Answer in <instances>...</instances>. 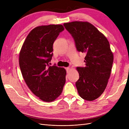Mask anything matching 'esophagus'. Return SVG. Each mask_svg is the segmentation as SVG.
<instances>
[{
  "mask_svg": "<svg viewBox=\"0 0 129 129\" xmlns=\"http://www.w3.org/2000/svg\"><path fill=\"white\" fill-rule=\"evenodd\" d=\"M65 69H66V71H67V73H68V72H69V71L70 70V67H66Z\"/></svg>",
  "mask_w": 129,
  "mask_h": 129,
  "instance_id": "34e87169",
  "label": "esophagus"
}]
</instances>
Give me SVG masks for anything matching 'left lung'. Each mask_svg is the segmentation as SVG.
Segmentation results:
<instances>
[{
    "mask_svg": "<svg viewBox=\"0 0 129 129\" xmlns=\"http://www.w3.org/2000/svg\"><path fill=\"white\" fill-rule=\"evenodd\" d=\"M75 40L78 51L85 53V67H77L79 79L76 83L79 95L92 101L105 91L109 79L113 54L107 38L95 26L87 21L64 23Z\"/></svg>",
    "mask_w": 129,
    "mask_h": 129,
    "instance_id": "1",
    "label": "left lung"
}]
</instances>
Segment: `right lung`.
<instances>
[{"instance_id":"1","label":"right lung","mask_w":129,"mask_h":129,"mask_svg":"<svg viewBox=\"0 0 129 129\" xmlns=\"http://www.w3.org/2000/svg\"><path fill=\"white\" fill-rule=\"evenodd\" d=\"M62 24L40 25L26 37L19 53V66L30 90L45 102H52L62 92L66 82V70L49 66L53 44L60 32Z\"/></svg>"}]
</instances>
